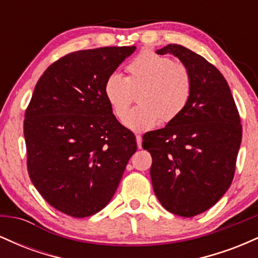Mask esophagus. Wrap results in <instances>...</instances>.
<instances>
[{"instance_id": "1", "label": "esophagus", "mask_w": 258, "mask_h": 258, "mask_svg": "<svg viewBox=\"0 0 258 258\" xmlns=\"http://www.w3.org/2000/svg\"><path fill=\"white\" fill-rule=\"evenodd\" d=\"M136 141H137V147L141 149L142 148V136L141 135H136Z\"/></svg>"}]
</instances>
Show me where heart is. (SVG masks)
I'll return each instance as SVG.
<instances>
[{
    "mask_svg": "<svg viewBox=\"0 0 258 258\" xmlns=\"http://www.w3.org/2000/svg\"><path fill=\"white\" fill-rule=\"evenodd\" d=\"M127 78L112 73L104 82V96L117 119H122L138 93L140 105L123 119L135 132H144L160 121L171 122L182 115L193 93V76L182 61L144 51L126 65Z\"/></svg>",
    "mask_w": 258,
    "mask_h": 258,
    "instance_id": "1",
    "label": "heart"
}]
</instances>
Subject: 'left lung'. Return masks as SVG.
Here are the masks:
<instances>
[{
    "instance_id": "left-lung-1",
    "label": "left lung",
    "mask_w": 258,
    "mask_h": 258,
    "mask_svg": "<svg viewBox=\"0 0 258 258\" xmlns=\"http://www.w3.org/2000/svg\"><path fill=\"white\" fill-rule=\"evenodd\" d=\"M158 54L176 55L190 70L193 93L179 117L148 132L142 146L152 155L154 193L171 214L194 217L228 190L241 143L240 115L220 70L197 53L167 44Z\"/></svg>"
}]
</instances>
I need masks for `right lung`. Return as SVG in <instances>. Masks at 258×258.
Wrapping results in <instances>:
<instances>
[{
	"label": "right lung",
	"instance_id": "1",
	"mask_svg": "<svg viewBox=\"0 0 258 258\" xmlns=\"http://www.w3.org/2000/svg\"><path fill=\"white\" fill-rule=\"evenodd\" d=\"M135 49L69 53L38 79L25 110L26 165L38 193L65 215L82 218L104 209L137 150L104 96L106 78Z\"/></svg>",
	"mask_w": 258,
	"mask_h": 258
}]
</instances>
